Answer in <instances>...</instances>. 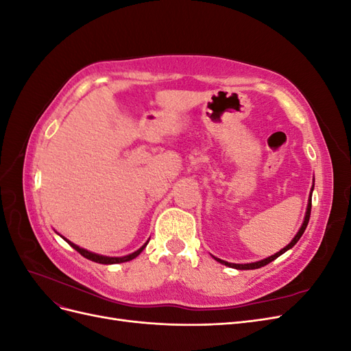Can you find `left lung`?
I'll return each instance as SVG.
<instances>
[{"label":"left lung","mask_w":351,"mask_h":351,"mask_svg":"<svg viewBox=\"0 0 351 351\" xmlns=\"http://www.w3.org/2000/svg\"><path fill=\"white\" fill-rule=\"evenodd\" d=\"M313 187H315V178H313V184H312V189H311V196H309V200H307V208H306V214H304L303 224H302V227L299 228V231H297V234L293 237V240H291L289 244H287L285 247H282L280 252L274 253L272 256H269V258H267V259H262V261H258V262H252V263H231V262H227V261L218 259V258H215V256H212V258H214L217 262H219V263H222V265H226V267L234 268V269H258V268L265 267V265H268L269 262L275 261V259H277L278 256H281L282 253H285L287 250H290V249L294 246V244L300 240V237L303 236V232H304V230H306V227H307V222H309V218H311V209H312V192H313Z\"/></svg>","instance_id":"8db88e82"}]
</instances>
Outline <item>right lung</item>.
Segmentation results:
<instances>
[{
	"label": "right lung",
	"mask_w": 351,
	"mask_h": 351,
	"mask_svg": "<svg viewBox=\"0 0 351 351\" xmlns=\"http://www.w3.org/2000/svg\"><path fill=\"white\" fill-rule=\"evenodd\" d=\"M62 237V236H61ZM64 239V237H62ZM70 246L74 249V250H77L82 256H84L86 259H89V261H93V262H97V263H102V265H112V263H123V262H129V261H132V259H134V258H137L139 256V254L142 253V250L146 247V244L149 243V241H146L143 246L141 247V249H137L136 252H133V253H130V254H125V256H120V258H112V256H104V254H98V253H93V252H89V250H86V249H83V247H79L77 244H74V243H71L70 240H67V239H64Z\"/></svg>",
	"instance_id": "1"
}]
</instances>
